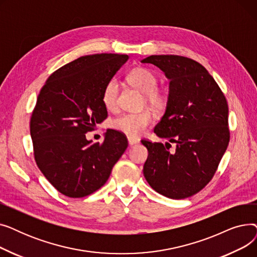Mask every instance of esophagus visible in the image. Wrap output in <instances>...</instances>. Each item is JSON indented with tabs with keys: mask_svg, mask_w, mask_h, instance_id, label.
Instances as JSON below:
<instances>
[{
	"mask_svg": "<svg viewBox=\"0 0 257 257\" xmlns=\"http://www.w3.org/2000/svg\"><path fill=\"white\" fill-rule=\"evenodd\" d=\"M128 144H129V146H133V145L139 144V141L133 139V138H128Z\"/></svg>",
	"mask_w": 257,
	"mask_h": 257,
	"instance_id": "1",
	"label": "esophagus"
}]
</instances>
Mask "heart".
I'll return each mask as SVG.
<instances>
[{
    "label": "heart",
    "mask_w": 257,
    "mask_h": 257,
    "mask_svg": "<svg viewBox=\"0 0 257 257\" xmlns=\"http://www.w3.org/2000/svg\"><path fill=\"white\" fill-rule=\"evenodd\" d=\"M129 83L145 94V100L155 109H160L166 103V96L157 89L158 80L155 74L145 69L139 67L133 70L128 75ZM118 82L116 79L108 81L104 87L102 101L107 109L112 110L117 105ZM152 115L149 111H142L137 113H123L112 119V128L123 132L130 137H140L141 134L151 124Z\"/></svg>",
    "instance_id": "obj_1"
}]
</instances>
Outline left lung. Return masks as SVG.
<instances>
[{
  "instance_id": "left-lung-1",
  "label": "left lung",
  "mask_w": 257,
  "mask_h": 257,
  "mask_svg": "<svg viewBox=\"0 0 257 257\" xmlns=\"http://www.w3.org/2000/svg\"><path fill=\"white\" fill-rule=\"evenodd\" d=\"M164 72L169 83L166 111L154 128L177 144L170 154L163 143L142 141L149 155L144 176L154 191L171 199L200 192L213 177L229 143L228 105L223 92L199 62L177 55L142 60Z\"/></svg>"
}]
</instances>
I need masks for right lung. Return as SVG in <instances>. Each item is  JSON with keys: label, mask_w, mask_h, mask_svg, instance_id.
<instances>
[{"label": "right lung", "mask_w": 257, "mask_h": 257, "mask_svg": "<svg viewBox=\"0 0 257 257\" xmlns=\"http://www.w3.org/2000/svg\"><path fill=\"white\" fill-rule=\"evenodd\" d=\"M120 54L80 57L54 72L40 90L30 121L37 167L56 190L70 198L98 191L128 147L108 129L102 144L85 133L107 117L105 85L128 60Z\"/></svg>", "instance_id": "obj_1"}]
</instances>
